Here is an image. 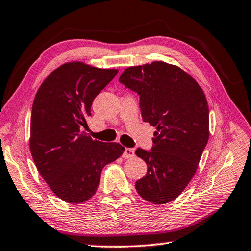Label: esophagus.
I'll return each instance as SVG.
<instances>
[{"instance_id": "obj_1", "label": "esophagus", "mask_w": 251, "mask_h": 251, "mask_svg": "<svg viewBox=\"0 0 251 251\" xmlns=\"http://www.w3.org/2000/svg\"><path fill=\"white\" fill-rule=\"evenodd\" d=\"M134 156H135V151L133 150V148L126 147L124 152H123V158L128 159V158H131V157H134Z\"/></svg>"}]
</instances>
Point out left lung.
Segmentation results:
<instances>
[{"mask_svg":"<svg viewBox=\"0 0 251 251\" xmlns=\"http://www.w3.org/2000/svg\"><path fill=\"white\" fill-rule=\"evenodd\" d=\"M120 83L137 93L143 121L157 128L151 150L135 151L147 165L136 190L152 203L173 201L192 180L209 138L206 96L192 76L164 62L128 67Z\"/></svg>","mask_w":251,"mask_h":251,"instance_id":"obj_1","label":"left lung"}]
</instances>
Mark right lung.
Here are the masks:
<instances>
[{"mask_svg": "<svg viewBox=\"0 0 251 251\" xmlns=\"http://www.w3.org/2000/svg\"><path fill=\"white\" fill-rule=\"evenodd\" d=\"M118 73L72 62L59 66L41 85L31 115L29 148L37 169L62 201L79 203L96 193L105 165L125 148L80 131L93 100Z\"/></svg>", "mask_w": 251, "mask_h": 251, "instance_id": "1", "label": "right lung"}]
</instances>
